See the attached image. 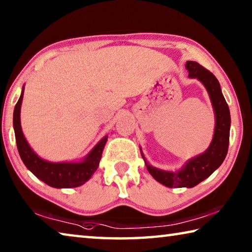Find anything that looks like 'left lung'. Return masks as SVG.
Wrapping results in <instances>:
<instances>
[{"mask_svg":"<svg viewBox=\"0 0 252 252\" xmlns=\"http://www.w3.org/2000/svg\"><path fill=\"white\" fill-rule=\"evenodd\" d=\"M186 67L189 72V78L198 79L209 93L216 117L215 134L207 150L187 161L182 169L177 172L164 171L152 167L148 163L141 152L148 171L158 182L168 188H193L199 185L220 167L227 156L229 147L231 119L229 106L221 92L219 81L210 71L204 69L198 62L187 61Z\"/></svg>","mask_w":252,"mask_h":252,"instance_id":"left-lung-1","label":"left lung"}]
</instances>
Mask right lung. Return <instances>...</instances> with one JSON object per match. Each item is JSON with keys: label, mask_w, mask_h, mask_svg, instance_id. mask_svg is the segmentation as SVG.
Here are the masks:
<instances>
[{"label": "right lung", "mask_w": 252, "mask_h": 252, "mask_svg": "<svg viewBox=\"0 0 252 252\" xmlns=\"http://www.w3.org/2000/svg\"><path fill=\"white\" fill-rule=\"evenodd\" d=\"M24 85L22 93L15 104L13 112V127L15 132L16 147L21 159L30 171L46 185L53 188H76L82 186L92 177L99 167L102 151L108 140V136L102 138L99 143L92 149L90 153L80 162H50L43 160L29 146L21 127V104L23 100Z\"/></svg>", "instance_id": "obj_1"}]
</instances>
